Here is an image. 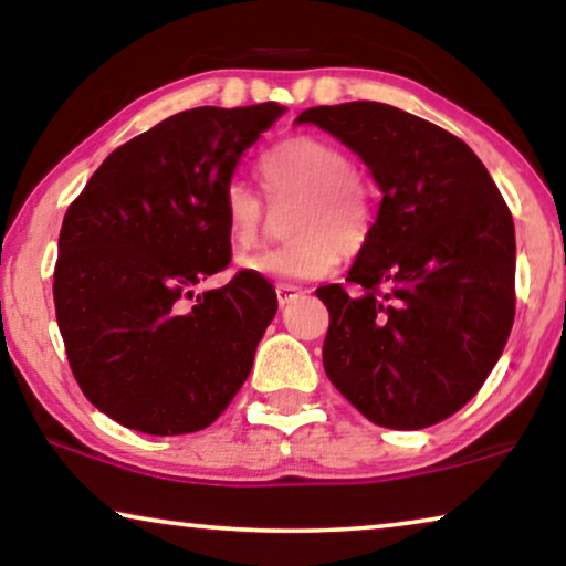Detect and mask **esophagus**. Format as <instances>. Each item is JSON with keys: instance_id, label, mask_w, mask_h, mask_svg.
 I'll return each instance as SVG.
<instances>
[{"instance_id": "1", "label": "esophagus", "mask_w": 566, "mask_h": 566, "mask_svg": "<svg viewBox=\"0 0 566 566\" xmlns=\"http://www.w3.org/2000/svg\"><path fill=\"white\" fill-rule=\"evenodd\" d=\"M275 293H277V304L285 306V304H291L293 298H298L301 293H304V291H301L298 285H291V283H277V285H275Z\"/></svg>"}]
</instances>
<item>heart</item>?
Masks as SVG:
<instances>
[{"mask_svg":"<svg viewBox=\"0 0 566 566\" xmlns=\"http://www.w3.org/2000/svg\"><path fill=\"white\" fill-rule=\"evenodd\" d=\"M262 188L270 198H298L291 213V242L239 260V268L273 281H314L358 252L374 231V192L337 144L322 136H289L260 157ZM223 229L237 250L258 244L265 203L244 180L221 192Z\"/></svg>","mask_w":566,"mask_h":566,"instance_id":"obj_1","label":"heart"}]
</instances>
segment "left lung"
I'll return each mask as SVG.
<instances>
[{"mask_svg":"<svg viewBox=\"0 0 566 566\" xmlns=\"http://www.w3.org/2000/svg\"><path fill=\"white\" fill-rule=\"evenodd\" d=\"M366 161L374 231L347 283L316 289L329 312L324 370L370 422L430 428L467 405L515 319V227L482 159L436 123L384 103L308 107Z\"/></svg>","mask_w":566,"mask_h":566,"instance_id":"left-lung-1","label":"left lung"}]
</instances>
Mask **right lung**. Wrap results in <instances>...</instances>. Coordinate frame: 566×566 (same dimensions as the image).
<instances>
[{"label":"right lung","instance_id":"add662e5","mask_svg":"<svg viewBox=\"0 0 566 566\" xmlns=\"http://www.w3.org/2000/svg\"><path fill=\"white\" fill-rule=\"evenodd\" d=\"M283 107H192L118 146L69 206L53 304L92 405L149 436L203 430L231 405L277 312L273 283L231 262L221 192Z\"/></svg>","mask_w":566,"mask_h":566}]
</instances>
